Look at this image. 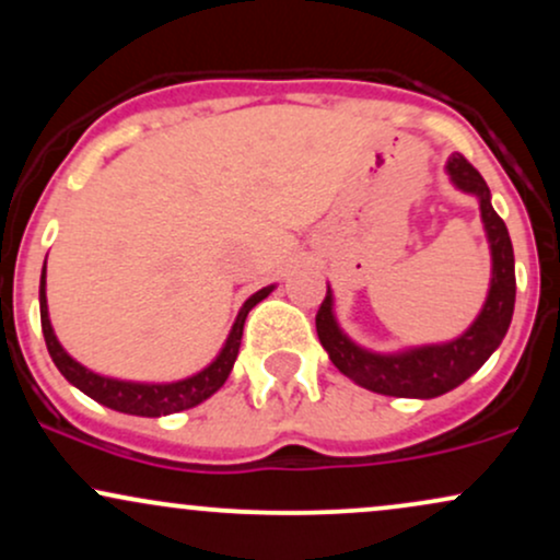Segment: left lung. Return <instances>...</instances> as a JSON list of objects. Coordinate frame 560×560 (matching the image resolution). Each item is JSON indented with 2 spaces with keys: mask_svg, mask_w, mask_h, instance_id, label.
Listing matches in <instances>:
<instances>
[{
  "mask_svg": "<svg viewBox=\"0 0 560 560\" xmlns=\"http://www.w3.org/2000/svg\"><path fill=\"white\" fill-rule=\"evenodd\" d=\"M450 176L464 191L479 197L481 221L492 247V287L487 294L479 318L464 337L447 345L419 347V350L402 352V355H374L355 347L339 331L331 313V292L316 313V331L320 345L329 352L331 363L347 378L361 387L389 397H440L445 392L464 384L468 376L477 374L487 358L503 342L508 326H511L513 302H516V271H513V244L508 236L503 218L492 210L490 186L479 176L468 160L455 152L447 163Z\"/></svg>",
  "mask_w": 560,
  "mask_h": 560,
  "instance_id": "8db88e82",
  "label": "left lung"
}]
</instances>
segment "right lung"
<instances>
[{
  "mask_svg": "<svg viewBox=\"0 0 560 560\" xmlns=\"http://www.w3.org/2000/svg\"><path fill=\"white\" fill-rule=\"evenodd\" d=\"M268 292H271V287L260 289V292H255L253 298L244 302L240 316L234 320V329H231L226 339V347L221 350V355H218L208 369L199 371L197 376L184 378V382H176V384L115 382V378H105L94 374V371L83 369V365L75 363L73 358L62 350L60 342H57L52 324H49V316H47L44 273H42V287H38V305H42V331H44V342H47L49 355H52V361L57 369H60V374L66 376L73 387H79L83 395H89L96 402L107 405V408L120 410V413L158 419V416H168V413H176V410L195 408V405L208 400L213 392L223 387V382L229 378L231 369H234L236 352H240L244 318H247V313L253 311L260 300L268 298Z\"/></svg>",
  "mask_w": 560,
  "mask_h": 560,
  "instance_id": "add662e5",
  "label": "right lung"
}]
</instances>
